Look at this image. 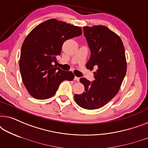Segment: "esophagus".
<instances>
[{"instance_id":"34e87169","label":"esophagus","mask_w":148,"mask_h":148,"mask_svg":"<svg viewBox=\"0 0 148 148\" xmlns=\"http://www.w3.org/2000/svg\"><path fill=\"white\" fill-rule=\"evenodd\" d=\"M74 80L77 81V82H79V77H75Z\"/></svg>"}]
</instances>
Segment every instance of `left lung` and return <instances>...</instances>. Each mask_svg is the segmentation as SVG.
Here are the masks:
<instances>
[{
	"mask_svg": "<svg viewBox=\"0 0 148 148\" xmlns=\"http://www.w3.org/2000/svg\"><path fill=\"white\" fill-rule=\"evenodd\" d=\"M84 34L91 51L86 67L94 72L92 82L82 77L85 87L82 94H75L77 104L94 110L106 104L117 94L127 72L125 48L120 37L104 25L84 27Z\"/></svg>",
	"mask_w": 148,
	"mask_h": 148,
	"instance_id": "obj_1",
	"label": "left lung"
}]
</instances>
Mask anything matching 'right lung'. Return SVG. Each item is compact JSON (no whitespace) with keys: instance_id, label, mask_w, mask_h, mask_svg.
I'll return each mask as SVG.
<instances>
[{"instance_id":"1","label":"right lung","mask_w":148,"mask_h":148,"mask_svg":"<svg viewBox=\"0 0 148 148\" xmlns=\"http://www.w3.org/2000/svg\"><path fill=\"white\" fill-rule=\"evenodd\" d=\"M82 34L81 27L55 19L39 24L28 34L21 46L19 69L24 86L33 98H51L60 83L73 79L71 71L57 67L56 56L66 40Z\"/></svg>"}]
</instances>
